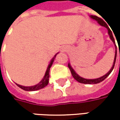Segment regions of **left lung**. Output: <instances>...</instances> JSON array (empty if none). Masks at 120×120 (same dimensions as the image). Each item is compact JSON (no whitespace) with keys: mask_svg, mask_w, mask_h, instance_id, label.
I'll use <instances>...</instances> for the list:
<instances>
[{"mask_svg":"<svg viewBox=\"0 0 120 120\" xmlns=\"http://www.w3.org/2000/svg\"><path fill=\"white\" fill-rule=\"evenodd\" d=\"M91 18H92L93 19H95V21H98V22L99 23V25L101 26H105V28H107L108 29V34L109 35V37H110V39H112V41H113L114 44H115V45H116V43H115V40H114V38H113V35H112V30H110V29L108 27V25L105 23V22L103 20V19H101V18H99L98 16H94V15H91ZM116 56H117V47H116V54H115V58H114V61H113V66L111 68V69L104 76L101 77H99V78H98V79H84V78H83V77H81L80 76H79L77 74L75 71L73 69V68L71 67V65H70V64H68V67L69 68V69H70V71H71V73L72 74V76L74 77V79L77 80L78 82H79V83H85V84H96V83H100V82H101V81H103L111 73V72L112 71V70H113V67H114V65H115V63H116Z\"/></svg>","mask_w":120,"mask_h":120,"instance_id":"left-lung-1","label":"left lung"}]
</instances>
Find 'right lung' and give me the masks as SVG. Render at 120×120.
Returning <instances> with one entry per match:
<instances>
[{"label":"right lung","mask_w":120,"mask_h":120,"mask_svg":"<svg viewBox=\"0 0 120 120\" xmlns=\"http://www.w3.org/2000/svg\"><path fill=\"white\" fill-rule=\"evenodd\" d=\"M56 57V55H55V57L52 59V60L51 61V62L49 63V65H48L47 67V69L45 73V75L43 78V79L40 81L39 83L37 85H33V86H30V87H25V86H22V85H19V84H16L18 85L20 88H21L22 90H25V91H36V90H39L42 89L45 87V86H47L49 83V70H50V68L51 67V65H53V63L54 61V59Z\"/></svg>","instance_id":"add662e5"}]
</instances>
